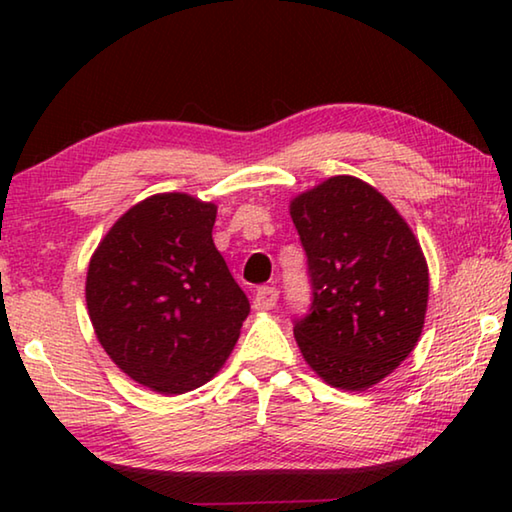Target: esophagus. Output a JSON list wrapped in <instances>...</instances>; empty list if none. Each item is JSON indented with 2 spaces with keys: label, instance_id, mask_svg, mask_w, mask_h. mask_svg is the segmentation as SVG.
Listing matches in <instances>:
<instances>
[{
  "label": "esophagus",
  "instance_id": "1",
  "mask_svg": "<svg viewBox=\"0 0 512 512\" xmlns=\"http://www.w3.org/2000/svg\"><path fill=\"white\" fill-rule=\"evenodd\" d=\"M277 305V289L275 287H259L255 298H253V307L257 311H268Z\"/></svg>",
  "mask_w": 512,
  "mask_h": 512
}]
</instances>
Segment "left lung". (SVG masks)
Wrapping results in <instances>:
<instances>
[{"mask_svg": "<svg viewBox=\"0 0 512 512\" xmlns=\"http://www.w3.org/2000/svg\"><path fill=\"white\" fill-rule=\"evenodd\" d=\"M289 212L314 296L293 327L298 348L325 384L366 391L409 357L422 334L429 268L420 241L384 194L354 176L307 189Z\"/></svg>", "mask_w": 512, "mask_h": 512, "instance_id": "left-lung-1", "label": "left lung"}]
</instances>
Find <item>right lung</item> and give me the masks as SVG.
Listing matches in <instances>:
<instances>
[{
	"label": "right lung",
	"instance_id": "right-lung-1",
	"mask_svg": "<svg viewBox=\"0 0 512 512\" xmlns=\"http://www.w3.org/2000/svg\"><path fill=\"white\" fill-rule=\"evenodd\" d=\"M216 205L155 194L94 250L85 302L108 357L151 391L183 395L223 368L250 311L214 246Z\"/></svg>",
	"mask_w": 512,
	"mask_h": 512
}]
</instances>
